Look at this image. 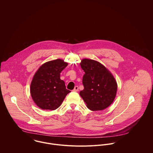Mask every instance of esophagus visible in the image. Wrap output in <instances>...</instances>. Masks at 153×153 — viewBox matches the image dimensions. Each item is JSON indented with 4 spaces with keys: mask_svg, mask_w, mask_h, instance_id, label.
<instances>
[{
    "mask_svg": "<svg viewBox=\"0 0 153 153\" xmlns=\"http://www.w3.org/2000/svg\"><path fill=\"white\" fill-rule=\"evenodd\" d=\"M73 91H74V92H78V91H79V88H78V86H76V87H75Z\"/></svg>",
    "mask_w": 153,
    "mask_h": 153,
    "instance_id": "obj_1",
    "label": "esophagus"
}]
</instances>
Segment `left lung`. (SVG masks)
<instances>
[{"instance_id":"1","label":"left lung","mask_w":153,"mask_h":153,"mask_svg":"<svg viewBox=\"0 0 153 153\" xmlns=\"http://www.w3.org/2000/svg\"><path fill=\"white\" fill-rule=\"evenodd\" d=\"M85 74L82 78L84 89L79 92L91 111L107 108L114 101L117 93V82L109 71L101 63L84 59L80 64Z\"/></svg>"}]
</instances>
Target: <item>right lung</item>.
Wrapping results in <instances>:
<instances>
[{"label":"right lung","mask_w":153,"mask_h":153,"mask_svg":"<svg viewBox=\"0 0 153 153\" xmlns=\"http://www.w3.org/2000/svg\"><path fill=\"white\" fill-rule=\"evenodd\" d=\"M68 63L58 59L48 61L38 69L30 84V94L35 103L42 109L55 110L71 91L66 89L60 74Z\"/></svg>","instance_id":"add662e5"}]
</instances>
